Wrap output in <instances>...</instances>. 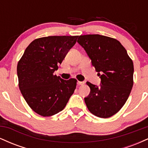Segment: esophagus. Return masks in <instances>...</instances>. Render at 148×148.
<instances>
[{
    "instance_id": "obj_1",
    "label": "esophagus",
    "mask_w": 148,
    "mask_h": 148,
    "mask_svg": "<svg viewBox=\"0 0 148 148\" xmlns=\"http://www.w3.org/2000/svg\"><path fill=\"white\" fill-rule=\"evenodd\" d=\"M85 84L84 81H78V85H79V86H83Z\"/></svg>"
}]
</instances>
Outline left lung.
I'll return each mask as SVG.
<instances>
[{
	"label": "left lung",
	"mask_w": 148,
	"mask_h": 148,
	"mask_svg": "<svg viewBox=\"0 0 148 148\" xmlns=\"http://www.w3.org/2000/svg\"><path fill=\"white\" fill-rule=\"evenodd\" d=\"M77 42L88 54L100 76L99 86L87 81L89 95L84 98L88 110L107 118L121 109L133 87L134 64L125 47L111 37L100 35H81Z\"/></svg>",
	"instance_id": "obj_1"
}]
</instances>
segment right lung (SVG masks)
Wrapping results in <instances>:
<instances>
[{
	"label": "right lung",
	"instance_id": "right-lung-1",
	"mask_svg": "<svg viewBox=\"0 0 148 148\" xmlns=\"http://www.w3.org/2000/svg\"><path fill=\"white\" fill-rule=\"evenodd\" d=\"M78 36H49L33 40L17 64L18 87L37 114L51 116L62 111L74 93L76 80L54 75Z\"/></svg>",
	"mask_w": 148,
	"mask_h": 148
}]
</instances>
